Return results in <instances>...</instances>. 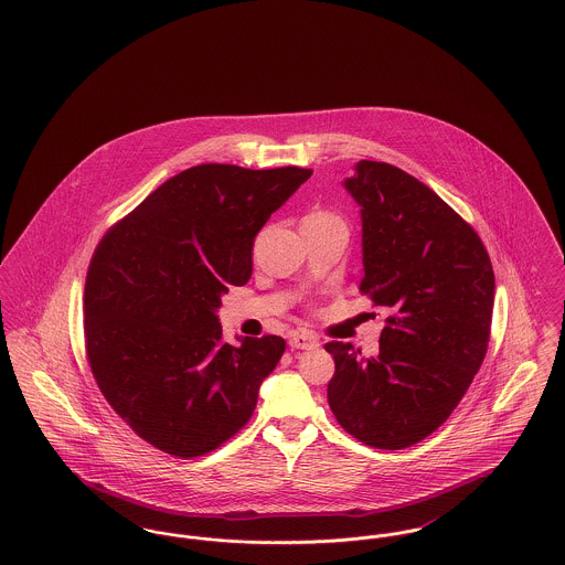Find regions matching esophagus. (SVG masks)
I'll list each match as a JSON object with an SVG mask.
<instances>
[{
    "mask_svg": "<svg viewBox=\"0 0 565 565\" xmlns=\"http://www.w3.org/2000/svg\"><path fill=\"white\" fill-rule=\"evenodd\" d=\"M290 348L292 350H316L320 348V339L313 332H295L290 334Z\"/></svg>",
    "mask_w": 565,
    "mask_h": 565,
    "instance_id": "obj_1",
    "label": "esophagus"
}]
</instances>
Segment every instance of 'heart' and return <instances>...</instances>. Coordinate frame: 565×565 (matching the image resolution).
Returning a JSON list of instances; mask_svg holds the SVG:
<instances>
[{"instance_id":"heart-1","label":"heart","mask_w":565,"mask_h":565,"mask_svg":"<svg viewBox=\"0 0 565 565\" xmlns=\"http://www.w3.org/2000/svg\"><path fill=\"white\" fill-rule=\"evenodd\" d=\"M305 220H322V222H341V217L332 212H326V210H316L311 214L307 215Z\"/></svg>"}]
</instances>
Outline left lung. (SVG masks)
Returning <instances> with one entry per match:
<instances>
[{
	"label": "left lung",
	"mask_w": 565,
	"mask_h": 565,
	"mask_svg": "<svg viewBox=\"0 0 565 565\" xmlns=\"http://www.w3.org/2000/svg\"><path fill=\"white\" fill-rule=\"evenodd\" d=\"M362 207L360 292L390 309L379 353L330 341L328 404L364 445L398 451L440 428L483 364L495 277L475 228L387 162L345 180Z\"/></svg>",
	"instance_id": "left-lung-1"
}]
</instances>
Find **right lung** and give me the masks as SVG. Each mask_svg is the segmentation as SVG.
<instances>
[{
  "instance_id": "1",
  "label": "right lung",
  "mask_w": 565,
  "mask_h": 565,
  "mask_svg": "<svg viewBox=\"0 0 565 565\" xmlns=\"http://www.w3.org/2000/svg\"><path fill=\"white\" fill-rule=\"evenodd\" d=\"M311 169L205 162L167 180L95 247L84 348L109 406L152 447L205 456L249 422L286 341H222L217 307L252 277V245Z\"/></svg>"
}]
</instances>
